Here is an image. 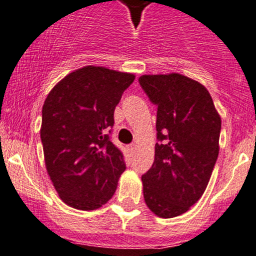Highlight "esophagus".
Returning a JSON list of instances; mask_svg holds the SVG:
<instances>
[{"instance_id": "34e87169", "label": "esophagus", "mask_w": 256, "mask_h": 256, "mask_svg": "<svg viewBox=\"0 0 256 256\" xmlns=\"http://www.w3.org/2000/svg\"><path fill=\"white\" fill-rule=\"evenodd\" d=\"M128 152H130V154H133V152H136V146H134V144H132V146H128Z\"/></svg>"}]
</instances>
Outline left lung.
<instances>
[{"label": "left lung", "instance_id": "obj_1", "mask_svg": "<svg viewBox=\"0 0 256 256\" xmlns=\"http://www.w3.org/2000/svg\"><path fill=\"white\" fill-rule=\"evenodd\" d=\"M142 88L158 106L155 158L142 176L146 206L172 218L194 206L208 185L220 152V122L210 92L181 74L143 75Z\"/></svg>", "mask_w": 256, "mask_h": 256}]
</instances>
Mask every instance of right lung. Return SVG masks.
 <instances>
[{"label": "right lung", "mask_w": 256, "mask_h": 256, "mask_svg": "<svg viewBox=\"0 0 256 256\" xmlns=\"http://www.w3.org/2000/svg\"><path fill=\"white\" fill-rule=\"evenodd\" d=\"M134 78L133 74L88 65L65 76L46 96L40 127L44 160L68 206L97 210L116 192L126 164L107 130Z\"/></svg>", "instance_id": "right-lung-1"}]
</instances>
